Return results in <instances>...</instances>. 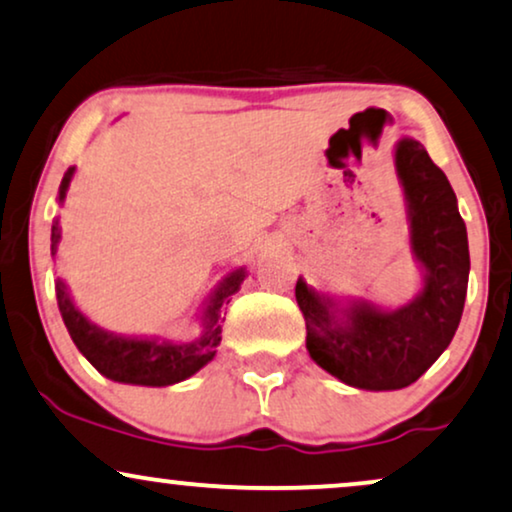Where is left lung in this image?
Masks as SVG:
<instances>
[{
	"instance_id": "8db88e82",
	"label": "left lung",
	"mask_w": 512,
	"mask_h": 512,
	"mask_svg": "<svg viewBox=\"0 0 512 512\" xmlns=\"http://www.w3.org/2000/svg\"><path fill=\"white\" fill-rule=\"evenodd\" d=\"M394 167L423 271L418 295L385 309L364 297L335 300L302 276L295 286L309 357L340 383L371 392L409 387L435 364L461 323L470 274L468 231L446 174L411 137L394 146Z\"/></svg>"
}]
</instances>
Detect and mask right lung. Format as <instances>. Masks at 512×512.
<instances>
[{"mask_svg":"<svg viewBox=\"0 0 512 512\" xmlns=\"http://www.w3.org/2000/svg\"><path fill=\"white\" fill-rule=\"evenodd\" d=\"M73 174L75 167H68V172L61 179V186H58V200L61 203L66 200ZM58 243H61V226H58V219H54V224H51V255L54 257ZM243 278L245 267L231 271L212 290L203 307V314H200L203 333L191 342H172L158 338V335L155 338H127V335L103 331L75 307L68 286L61 278H56V300L75 347L101 375L125 385L167 387L191 378L208 361L215 359L217 345L222 342V326H219L222 314H219V309H222L226 297L234 295L241 288Z\"/></svg>","mask_w":512,"mask_h":512,"instance_id":"1","label":"right lung"}]
</instances>
